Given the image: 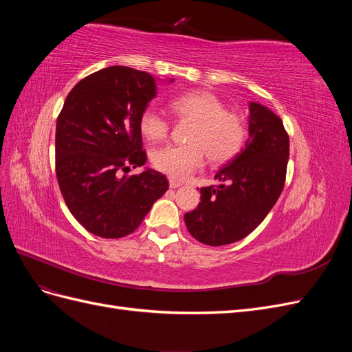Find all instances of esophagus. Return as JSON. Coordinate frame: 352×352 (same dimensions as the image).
Segmentation results:
<instances>
[{"mask_svg": "<svg viewBox=\"0 0 352 352\" xmlns=\"http://www.w3.org/2000/svg\"><path fill=\"white\" fill-rule=\"evenodd\" d=\"M179 186H182V184L176 182V180H173V179H170V188L175 189V188H179Z\"/></svg>", "mask_w": 352, "mask_h": 352, "instance_id": "1", "label": "esophagus"}]
</instances>
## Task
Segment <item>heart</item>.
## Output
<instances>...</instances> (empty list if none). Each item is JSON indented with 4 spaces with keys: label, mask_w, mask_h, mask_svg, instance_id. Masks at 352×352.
<instances>
[{
    "label": "heart",
    "mask_w": 352,
    "mask_h": 352,
    "mask_svg": "<svg viewBox=\"0 0 352 352\" xmlns=\"http://www.w3.org/2000/svg\"><path fill=\"white\" fill-rule=\"evenodd\" d=\"M170 109L180 120L192 122L185 145H166L151 154L155 170L170 179L185 180L204 164L206 155L212 164H223L236 157L247 141V123L235 113L226 110L220 98L208 91H192L170 101ZM140 131L150 142L167 138L170 122L153 107L140 116Z\"/></svg>",
    "instance_id": "heart-1"
}]
</instances>
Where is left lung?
<instances>
[{"label":"left lung","instance_id":"obj_1","mask_svg":"<svg viewBox=\"0 0 352 352\" xmlns=\"http://www.w3.org/2000/svg\"><path fill=\"white\" fill-rule=\"evenodd\" d=\"M250 140L223 166L219 186L201 188V202L185 214L197 241L210 247L248 236L269 214L285 186L289 136L280 117L258 102L250 104Z\"/></svg>","mask_w":352,"mask_h":352}]
</instances>
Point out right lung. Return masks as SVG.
<instances>
[{
  "instance_id": "right-lung-1",
  "label": "right lung",
  "mask_w": 352,
  "mask_h": 352,
  "mask_svg": "<svg viewBox=\"0 0 352 352\" xmlns=\"http://www.w3.org/2000/svg\"><path fill=\"white\" fill-rule=\"evenodd\" d=\"M150 73L126 66L95 72L74 85L57 117L56 175L73 217L101 238H123L168 189L145 170L140 116L157 95Z\"/></svg>"
}]
</instances>
